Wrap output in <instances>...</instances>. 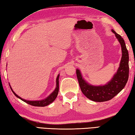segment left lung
Here are the masks:
<instances>
[{"mask_svg":"<svg viewBox=\"0 0 135 135\" xmlns=\"http://www.w3.org/2000/svg\"><path fill=\"white\" fill-rule=\"evenodd\" d=\"M119 42L122 49L119 67L111 80L104 85L94 86L84 80L81 71L76 69V76L81 91L86 98L95 102H105L112 99L122 90L127 83L129 78V54L125 41L119 34L112 30Z\"/></svg>","mask_w":135,"mask_h":135,"instance_id":"1","label":"left lung"}]
</instances>
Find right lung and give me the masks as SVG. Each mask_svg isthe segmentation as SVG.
<instances>
[{
  "label": "right lung",
  "mask_w": 135,
  "mask_h": 135,
  "mask_svg": "<svg viewBox=\"0 0 135 135\" xmlns=\"http://www.w3.org/2000/svg\"><path fill=\"white\" fill-rule=\"evenodd\" d=\"M59 76H60V74L58 75L56 79V87H55V90L52 92L48 97H47L46 99L40 100V101H27V100L22 99V98L20 97L19 96H18L13 91L11 86H10V88H11V90L13 92V93L15 94V95L16 97H17L18 98L20 99L21 100H22L23 101L27 103V104L34 107H46L53 102L57 97V95H58V93H59Z\"/></svg>",
  "instance_id": "1"
}]
</instances>
